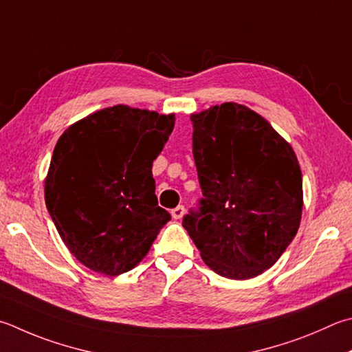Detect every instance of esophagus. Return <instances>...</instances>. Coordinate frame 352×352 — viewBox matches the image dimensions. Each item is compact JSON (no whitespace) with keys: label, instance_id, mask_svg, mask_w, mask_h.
<instances>
[{"label":"esophagus","instance_id":"obj_1","mask_svg":"<svg viewBox=\"0 0 352 352\" xmlns=\"http://www.w3.org/2000/svg\"><path fill=\"white\" fill-rule=\"evenodd\" d=\"M170 215H172V219L180 220L182 217L184 215V208H183V206H177V208H174V209L170 210Z\"/></svg>","mask_w":352,"mask_h":352}]
</instances>
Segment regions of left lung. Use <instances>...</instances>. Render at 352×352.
<instances>
[{
    "mask_svg": "<svg viewBox=\"0 0 352 352\" xmlns=\"http://www.w3.org/2000/svg\"><path fill=\"white\" fill-rule=\"evenodd\" d=\"M190 121L203 198L183 228L219 276L257 277L286 251L302 220L296 152L270 121L234 101L192 113Z\"/></svg>",
    "mask_w": 352,
    "mask_h": 352,
    "instance_id": "obj_1",
    "label": "left lung"
}]
</instances>
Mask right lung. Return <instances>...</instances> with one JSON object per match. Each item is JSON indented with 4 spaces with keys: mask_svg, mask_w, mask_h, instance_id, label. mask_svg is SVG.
I'll list each match as a JSON object with an SVG mask.
<instances>
[{
    "mask_svg": "<svg viewBox=\"0 0 352 352\" xmlns=\"http://www.w3.org/2000/svg\"><path fill=\"white\" fill-rule=\"evenodd\" d=\"M175 115L117 104L63 132L44 180V200L61 240L89 270L117 277L149 252L166 223L152 163Z\"/></svg>",
    "mask_w": 352,
    "mask_h": 352,
    "instance_id": "obj_1",
    "label": "right lung"
}]
</instances>
